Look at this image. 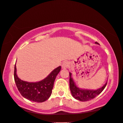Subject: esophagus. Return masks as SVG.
<instances>
[{
    "mask_svg": "<svg viewBox=\"0 0 123 123\" xmlns=\"http://www.w3.org/2000/svg\"><path fill=\"white\" fill-rule=\"evenodd\" d=\"M69 66V63L68 62H64L62 64V67L63 69H66Z\"/></svg>",
    "mask_w": 123,
    "mask_h": 123,
    "instance_id": "esophagus-1",
    "label": "esophagus"
}]
</instances>
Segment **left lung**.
<instances>
[{
  "label": "left lung",
  "instance_id": "left-lung-1",
  "mask_svg": "<svg viewBox=\"0 0 123 123\" xmlns=\"http://www.w3.org/2000/svg\"><path fill=\"white\" fill-rule=\"evenodd\" d=\"M95 44H98V43H95ZM70 76V89L71 91L72 96L75 99L80 101H87L95 98L96 96L100 94L103 91L105 88L106 87L107 82L101 86V88L97 89H82L78 87L74 82L73 78H72V74L69 72Z\"/></svg>",
  "mask_w": 123,
  "mask_h": 123
}]
</instances>
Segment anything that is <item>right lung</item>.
Listing matches in <instances>:
<instances>
[{"label":"right lung","mask_w":123,"mask_h":123,"mask_svg":"<svg viewBox=\"0 0 123 123\" xmlns=\"http://www.w3.org/2000/svg\"><path fill=\"white\" fill-rule=\"evenodd\" d=\"M61 70V66L54 69L43 80L35 82L25 81L17 75L16 64L14 70V79L18 90L22 96L27 100L36 102H43L51 96L54 82Z\"/></svg>","instance_id":"right-lung-1"}]
</instances>
